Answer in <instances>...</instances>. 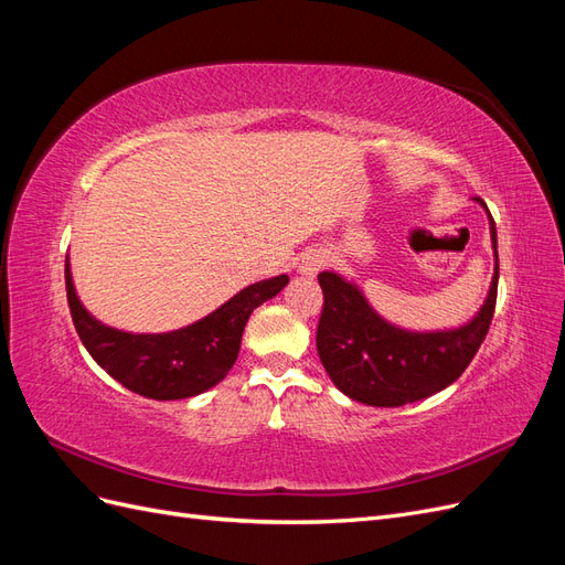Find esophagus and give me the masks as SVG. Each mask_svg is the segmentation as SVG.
I'll use <instances>...</instances> for the list:
<instances>
[{
    "instance_id": "1",
    "label": "esophagus",
    "mask_w": 565,
    "mask_h": 565,
    "mask_svg": "<svg viewBox=\"0 0 565 565\" xmlns=\"http://www.w3.org/2000/svg\"><path fill=\"white\" fill-rule=\"evenodd\" d=\"M328 262H330V256L324 254L322 249H309V252L301 256L299 273H301V276H306V278H313L318 270H322L324 266H328Z\"/></svg>"
}]
</instances>
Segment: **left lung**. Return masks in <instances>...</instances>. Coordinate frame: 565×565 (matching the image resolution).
<instances>
[{
	"mask_svg": "<svg viewBox=\"0 0 565 565\" xmlns=\"http://www.w3.org/2000/svg\"><path fill=\"white\" fill-rule=\"evenodd\" d=\"M478 202L486 207L481 198ZM488 216L494 247L492 285L483 309L459 330L405 332L393 328L370 309L351 282L337 273H320L324 299L316 347L322 367L341 393L365 405L398 407L434 396L469 367L490 330L498 301V231L492 214Z\"/></svg>",
	"mask_w": 565,
	"mask_h": 565,
	"instance_id": "1",
	"label": "left lung"
}]
</instances>
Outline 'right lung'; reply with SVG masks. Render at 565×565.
I'll return each instance as SVG.
<instances>
[{"label": "right lung", "mask_w": 565, "mask_h": 565, "mask_svg": "<svg viewBox=\"0 0 565 565\" xmlns=\"http://www.w3.org/2000/svg\"><path fill=\"white\" fill-rule=\"evenodd\" d=\"M287 276L254 282L221 309L177 332L131 334L98 322L79 303L65 259V292L84 349L113 380L152 401L191 398L226 377L256 306L276 297Z\"/></svg>", "instance_id": "add662e5"}]
</instances>
